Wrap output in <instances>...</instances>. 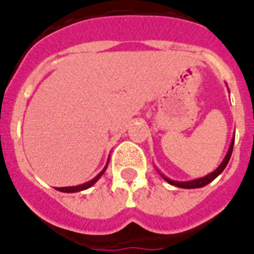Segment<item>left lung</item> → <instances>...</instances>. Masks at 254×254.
<instances>
[{
    "label": "left lung",
    "mask_w": 254,
    "mask_h": 254,
    "mask_svg": "<svg viewBox=\"0 0 254 254\" xmlns=\"http://www.w3.org/2000/svg\"><path fill=\"white\" fill-rule=\"evenodd\" d=\"M233 144H234V139H233V142H232V144H230V148H229V151L228 154H226V156H225V159L222 161V163L218 166V169H217L215 171H213V173H210L209 175H206V177L194 179V181H189V182H177V181H171V179L169 178H165V179L170 185H174V186H177V188H182V189H195V188H203V186H206L207 184H210L213 179L217 178V177L224 171V169L226 167V165H228L229 159H230V156H232Z\"/></svg>",
    "instance_id": "left-lung-1"
}]
</instances>
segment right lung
Returning a JSON list of instances; mask_svg holds the SVG:
<instances>
[{
    "instance_id": "obj_1",
    "label": "right lung",
    "mask_w": 254,
    "mask_h": 254,
    "mask_svg": "<svg viewBox=\"0 0 254 254\" xmlns=\"http://www.w3.org/2000/svg\"><path fill=\"white\" fill-rule=\"evenodd\" d=\"M106 169H107V166L104 167V170H103L100 174L96 175V177H95L92 181H89V182H87V184L79 185V186H72V188H56V189L59 190V191H63V192H76V191H81V190H85V189L91 188V186H92V185L95 184V182H96V181H98L100 177H102V174L104 173V171H106Z\"/></svg>"
}]
</instances>
